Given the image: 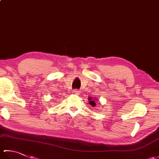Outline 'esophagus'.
<instances>
[{"mask_svg":"<svg viewBox=\"0 0 159 159\" xmlns=\"http://www.w3.org/2000/svg\"><path fill=\"white\" fill-rule=\"evenodd\" d=\"M72 93H73L74 94H76V95H79V94L80 93L79 91V90H77V89L73 90V91H72Z\"/></svg>","mask_w":159,"mask_h":159,"instance_id":"34e87169","label":"esophagus"}]
</instances>
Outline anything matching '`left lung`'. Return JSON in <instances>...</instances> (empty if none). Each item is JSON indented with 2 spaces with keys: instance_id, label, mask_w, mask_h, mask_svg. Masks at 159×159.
<instances>
[{
  "instance_id": "8db88e82",
  "label": "left lung",
  "mask_w": 159,
  "mask_h": 159,
  "mask_svg": "<svg viewBox=\"0 0 159 159\" xmlns=\"http://www.w3.org/2000/svg\"><path fill=\"white\" fill-rule=\"evenodd\" d=\"M88 100H89V104H91V105H92V106L93 107L96 106V101H97L96 99L92 98V97H89V98H88Z\"/></svg>"
}]
</instances>
